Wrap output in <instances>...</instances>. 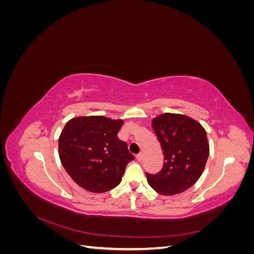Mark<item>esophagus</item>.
Returning <instances> with one entry per match:
<instances>
[{
	"label": "esophagus",
	"mask_w": 254,
	"mask_h": 254,
	"mask_svg": "<svg viewBox=\"0 0 254 254\" xmlns=\"http://www.w3.org/2000/svg\"><path fill=\"white\" fill-rule=\"evenodd\" d=\"M136 160L139 161V162H141V161L143 160V155H142V153H139V155L136 156Z\"/></svg>",
	"instance_id": "1"
}]
</instances>
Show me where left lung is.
Wrapping results in <instances>:
<instances>
[{
  "label": "left lung",
  "mask_w": 254,
  "mask_h": 254,
  "mask_svg": "<svg viewBox=\"0 0 254 254\" xmlns=\"http://www.w3.org/2000/svg\"><path fill=\"white\" fill-rule=\"evenodd\" d=\"M151 126L164 155L163 168L156 175L146 173L157 193L173 196L187 190L202 175L210 146L204 128L183 114L163 113Z\"/></svg>",
  "instance_id": "left-lung-1"
}]
</instances>
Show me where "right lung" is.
I'll use <instances>...</instances> for the list:
<instances>
[{"mask_svg": "<svg viewBox=\"0 0 254 254\" xmlns=\"http://www.w3.org/2000/svg\"><path fill=\"white\" fill-rule=\"evenodd\" d=\"M123 120L103 115L68 121L58 140L63 166L78 186L92 193H105L122 181L127 164L134 159L118 132Z\"/></svg>", "mask_w": 254, "mask_h": 254, "instance_id": "obj_1", "label": "right lung"}]
</instances>
